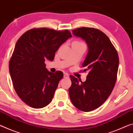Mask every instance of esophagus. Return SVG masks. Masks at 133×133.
Returning a JSON list of instances; mask_svg holds the SVG:
<instances>
[{
    "label": "esophagus",
    "instance_id": "34e87169",
    "mask_svg": "<svg viewBox=\"0 0 133 133\" xmlns=\"http://www.w3.org/2000/svg\"><path fill=\"white\" fill-rule=\"evenodd\" d=\"M69 74L67 73H64V78H69Z\"/></svg>",
    "mask_w": 133,
    "mask_h": 133
}]
</instances>
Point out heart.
<instances>
[{"label":"heart","mask_w":133,"mask_h":133,"mask_svg":"<svg viewBox=\"0 0 133 133\" xmlns=\"http://www.w3.org/2000/svg\"><path fill=\"white\" fill-rule=\"evenodd\" d=\"M77 42H78V41H77Z\"/></svg>","instance_id":"heart-1"}]
</instances>
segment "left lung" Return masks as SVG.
I'll use <instances>...</instances> for the list:
<instances>
[{
	"label": "left lung",
	"instance_id": "left-lung-1",
	"mask_svg": "<svg viewBox=\"0 0 133 133\" xmlns=\"http://www.w3.org/2000/svg\"><path fill=\"white\" fill-rule=\"evenodd\" d=\"M72 32L87 44L88 52L82 66L89 72L86 81L81 83L70 76L69 96L75 107L89 112L104 104L112 92L117 80L118 55L109 38L99 29L83 27Z\"/></svg>",
	"mask_w": 133,
	"mask_h": 133
}]
</instances>
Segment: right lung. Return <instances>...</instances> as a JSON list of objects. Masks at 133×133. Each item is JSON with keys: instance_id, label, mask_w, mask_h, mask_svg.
I'll list each match as a JSON object with an SVG mask.
<instances>
[{"instance_id": "add662e5", "label": "right lung", "mask_w": 133, "mask_h": 133, "mask_svg": "<svg viewBox=\"0 0 133 133\" xmlns=\"http://www.w3.org/2000/svg\"><path fill=\"white\" fill-rule=\"evenodd\" d=\"M71 37L69 31L48 28L30 29L16 42L9 62V72L16 94L33 108L48 105L63 73H52L44 62L52 61L60 45Z\"/></svg>"}]
</instances>
